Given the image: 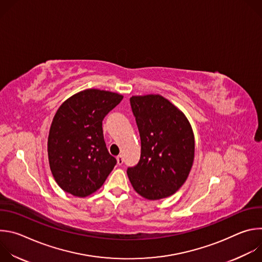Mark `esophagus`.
Wrapping results in <instances>:
<instances>
[{
	"instance_id": "obj_1",
	"label": "esophagus",
	"mask_w": 262,
	"mask_h": 262,
	"mask_svg": "<svg viewBox=\"0 0 262 262\" xmlns=\"http://www.w3.org/2000/svg\"><path fill=\"white\" fill-rule=\"evenodd\" d=\"M116 160H117V164L118 165H122L123 164V162H124V160H123V157L120 155V156H118L117 158H116Z\"/></svg>"
}]
</instances>
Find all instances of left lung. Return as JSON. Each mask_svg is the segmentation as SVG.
<instances>
[{
  "instance_id": "left-lung-1",
  "label": "left lung",
  "mask_w": 262,
  "mask_h": 262,
  "mask_svg": "<svg viewBox=\"0 0 262 262\" xmlns=\"http://www.w3.org/2000/svg\"><path fill=\"white\" fill-rule=\"evenodd\" d=\"M141 139V157L127 169L134 190L148 200L176 193L189 176L195 156L192 126L182 112L159 94L132 96Z\"/></svg>"
}]
</instances>
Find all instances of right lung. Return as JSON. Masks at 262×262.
I'll return each instance as SVG.
<instances>
[{"label": "right lung", "mask_w": 262, "mask_h": 262, "mask_svg": "<svg viewBox=\"0 0 262 262\" xmlns=\"http://www.w3.org/2000/svg\"><path fill=\"white\" fill-rule=\"evenodd\" d=\"M123 96L87 89L66 99L53 119L48 155L52 174L60 188L77 197L96 192L117 161L105 146L102 120Z\"/></svg>", "instance_id": "add662e5"}]
</instances>
